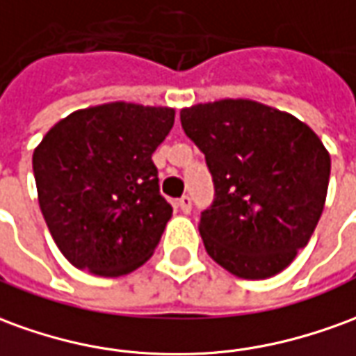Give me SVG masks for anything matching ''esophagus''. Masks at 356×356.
Masks as SVG:
<instances>
[{
	"label": "esophagus",
	"instance_id": "34e87169",
	"mask_svg": "<svg viewBox=\"0 0 356 356\" xmlns=\"http://www.w3.org/2000/svg\"><path fill=\"white\" fill-rule=\"evenodd\" d=\"M179 208H181V212L183 213H188L191 212V208H193V200H191V196H181L179 198Z\"/></svg>",
	"mask_w": 356,
	"mask_h": 356
}]
</instances>
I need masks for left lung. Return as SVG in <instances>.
<instances>
[{"label":"left lung","instance_id":"8db88e82","mask_svg":"<svg viewBox=\"0 0 356 356\" xmlns=\"http://www.w3.org/2000/svg\"><path fill=\"white\" fill-rule=\"evenodd\" d=\"M200 148L213 200L200 213L204 248L227 272L264 280L285 270L316 229L330 183V154L289 113L250 100L181 109Z\"/></svg>","mask_w":356,"mask_h":356}]
</instances>
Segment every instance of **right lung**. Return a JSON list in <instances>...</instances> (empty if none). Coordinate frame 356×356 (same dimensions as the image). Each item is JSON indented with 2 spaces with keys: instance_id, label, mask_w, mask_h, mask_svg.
<instances>
[{
  "instance_id": "1",
  "label": "right lung",
  "mask_w": 356,
  "mask_h": 356,
  "mask_svg": "<svg viewBox=\"0 0 356 356\" xmlns=\"http://www.w3.org/2000/svg\"><path fill=\"white\" fill-rule=\"evenodd\" d=\"M173 121L171 108L115 102L74 111L42 138L32 156L40 210L74 268L118 277L152 256L173 213L152 154Z\"/></svg>"
}]
</instances>
